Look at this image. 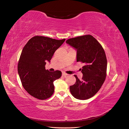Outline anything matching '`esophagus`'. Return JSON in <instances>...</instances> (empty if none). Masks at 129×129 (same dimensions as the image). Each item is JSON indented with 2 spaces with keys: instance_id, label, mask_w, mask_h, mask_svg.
<instances>
[{
  "instance_id": "34e87169",
  "label": "esophagus",
  "mask_w": 129,
  "mask_h": 129,
  "mask_svg": "<svg viewBox=\"0 0 129 129\" xmlns=\"http://www.w3.org/2000/svg\"><path fill=\"white\" fill-rule=\"evenodd\" d=\"M62 75L63 76H67V75H68V74H66V73H64V72H62Z\"/></svg>"
}]
</instances>
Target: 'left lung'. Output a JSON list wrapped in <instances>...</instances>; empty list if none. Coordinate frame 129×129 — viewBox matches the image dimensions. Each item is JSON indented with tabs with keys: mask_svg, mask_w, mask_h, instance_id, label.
I'll list each match as a JSON object with an SVG mask.
<instances>
[{
	"mask_svg": "<svg viewBox=\"0 0 129 129\" xmlns=\"http://www.w3.org/2000/svg\"><path fill=\"white\" fill-rule=\"evenodd\" d=\"M66 43L76 50L77 62L84 64L80 69L83 74L82 80L75 75L76 82L70 86V92L77 99H88L96 94L105 80V53L100 44L90 35L71 38Z\"/></svg>",
	"mask_w": 129,
	"mask_h": 129,
	"instance_id": "1",
	"label": "left lung"
}]
</instances>
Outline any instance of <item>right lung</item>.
Masks as SVG:
<instances>
[{
	"label": "right lung",
	"mask_w": 129,
	"mask_h": 129,
	"mask_svg": "<svg viewBox=\"0 0 129 129\" xmlns=\"http://www.w3.org/2000/svg\"><path fill=\"white\" fill-rule=\"evenodd\" d=\"M65 39L56 40L35 36L24 46L18 65V72L21 84L26 91L35 98L45 100L54 91V81L59 79L61 72L45 69V65L50 60Z\"/></svg>",
	"instance_id": "add662e5"
}]
</instances>
